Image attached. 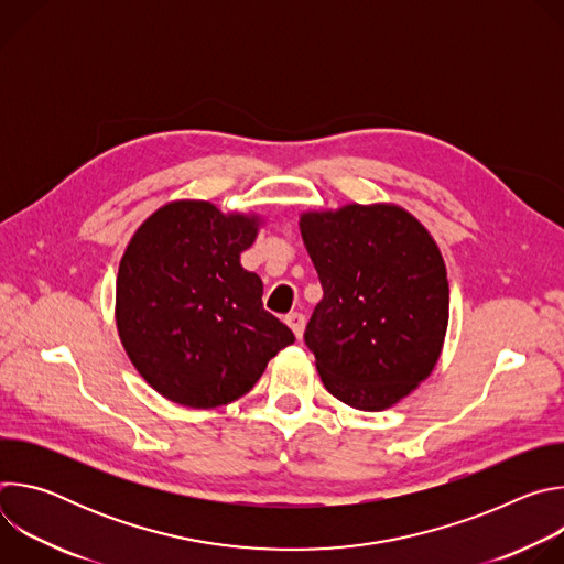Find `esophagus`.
<instances>
[{"mask_svg": "<svg viewBox=\"0 0 564 564\" xmlns=\"http://www.w3.org/2000/svg\"><path fill=\"white\" fill-rule=\"evenodd\" d=\"M285 324L292 328L294 337L301 339L303 337V326H305V316L301 312H290L285 314Z\"/></svg>", "mask_w": 564, "mask_h": 564, "instance_id": "esophagus-1", "label": "esophagus"}]
</instances>
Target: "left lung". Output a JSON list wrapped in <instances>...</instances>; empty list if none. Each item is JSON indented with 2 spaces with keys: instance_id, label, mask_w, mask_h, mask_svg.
Returning a JSON list of instances; mask_svg holds the SVG:
<instances>
[{
  "instance_id": "8db88e82",
  "label": "left lung",
  "mask_w": 564,
  "mask_h": 564,
  "mask_svg": "<svg viewBox=\"0 0 564 564\" xmlns=\"http://www.w3.org/2000/svg\"><path fill=\"white\" fill-rule=\"evenodd\" d=\"M324 299L305 346L324 386L359 411H383L424 381L444 344L448 281L431 234L404 209L348 205L303 214Z\"/></svg>"
}]
</instances>
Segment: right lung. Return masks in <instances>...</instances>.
<instances>
[{
	"instance_id": "add662e5",
	"label": "right lung",
	"mask_w": 564,
	"mask_h": 564,
	"mask_svg": "<svg viewBox=\"0 0 564 564\" xmlns=\"http://www.w3.org/2000/svg\"><path fill=\"white\" fill-rule=\"evenodd\" d=\"M257 220L181 200L133 234L116 281L122 346L163 397L214 409L246 394L268 361L294 344L263 307V283L240 268Z\"/></svg>"
}]
</instances>
